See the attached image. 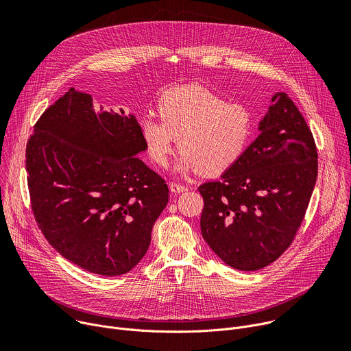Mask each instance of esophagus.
I'll return each instance as SVG.
<instances>
[{"instance_id":"34e87169","label":"esophagus","mask_w":351,"mask_h":351,"mask_svg":"<svg viewBox=\"0 0 351 351\" xmlns=\"http://www.w3.org/2000/svg\"><path fill=\"white\" fill-rule=\"evenodd\" d=\"M169 189H171L172 193L178 195V193H182V192L188 191V186L180 184V183H175V182H171V183H169Z\"/></svg>"}]
</instances>
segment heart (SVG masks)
I'll list each match as a JSON object with an SVG mask.
<instances>
[{
    "label": "heart",
    "instance_id": "b5f03b06",
    "mask_svg": "<svg viewBox=\"0 0 351 351\" xmlns=\"http://www.w3.org/2000/svg\"><path fill=\"white\" fill-rule=\"evenodd\" d=\"M158 110L160 119L147 115L141 120V135L159 167L168 165L179 145V172L197 169L216 176L234 167L251 141L254 120L248 107L227 103L200 84L168 90Z\"/></svg>",
    "mask_w": 351,
    "mask_h": 351
}]
</instances>
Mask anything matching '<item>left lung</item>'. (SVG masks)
I'll list each match as a JSON object with an SVG mask.
<instances>
[{
    "instance_id": "left-lung-1",
    "label": "left lung",
    "mask_w": 351,
    "mask_h": 351,
    "mask_svg": "<svg viewBox=\"0 0 351 351\" xmlns=\"http://www.w3.org/2000/svg\"><path fill=\"white\" fill-rule=\"evenodd\" d=\"M260 135L219 182L199 186L202 236L231 268L261 269L292 244L317 178V151L287 93H275Z\"/></svg>"
}]
</instances>
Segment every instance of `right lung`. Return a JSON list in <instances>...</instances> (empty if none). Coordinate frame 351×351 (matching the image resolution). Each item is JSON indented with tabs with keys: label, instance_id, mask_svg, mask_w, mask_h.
<instances>
[{
	"label": "right lung",
	"instance_id": "right-lung-1",
	"mask_svg": "<svg viewBox=\"0 0 351 351\" xmlns=\"http://www.w3.org/2000/svg\"><path fill=\"white\" fill-rule=\"evenodd\" d=\"M141 127L124 111H96L69 88L46 110L27 145L31 206L45 239L66 260L103 276L145 255L168 184L136 155Z\"/></svg>",
	"mask_w": 351,
	"mask_h": 351
}]
</instances>
